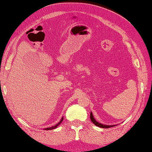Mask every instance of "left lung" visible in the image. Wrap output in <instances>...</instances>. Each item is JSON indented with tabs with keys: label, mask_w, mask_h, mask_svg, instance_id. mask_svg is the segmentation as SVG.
<instances>
[{
	"label": "left lung",
	"mask_w": 152,
	"mask_h": 152,
	"mask_svg": "<svg viewBox=\"0 0 152 152\" xmlns=\"http://www.w3.org/2000/svg\"><path fill=\"white\" fill-rule=\"evenodd\" d=\"M90 119H91L92 122L96 126H98L99 128H111V127H113V126H115L116 125H104V124H102L101 123H99L98 121H97L95 120V118L93 117V113L90 112Z\"/></svg>",
	"instance_id": "8db88e82"
}]
</instances>
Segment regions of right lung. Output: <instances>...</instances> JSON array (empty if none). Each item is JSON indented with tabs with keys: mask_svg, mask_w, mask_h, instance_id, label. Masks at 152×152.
Returning a JSON list of instances; mask_svg holds the SVG:
<instances>
[{
	"mask_svg": "<svg viewBox=\"0 0 152 152\" xmlns=\"http://www.w3.org/2000/svg\"><path fill=\"white\" fill-rule=\"evenodd\" d=\"M63 119H64V118H61V120L59 121V123H57V124H55V126H52V127H49V128H44V130H53V129H55V128H56L57 126H59V125H60V124L62 122V121H63Z\"/></svg>",
	"mask_w": 152,
	"mask_h": 152,
	"instance_id": "add662e5",
	"label": "right lung"
}]
</instances>
